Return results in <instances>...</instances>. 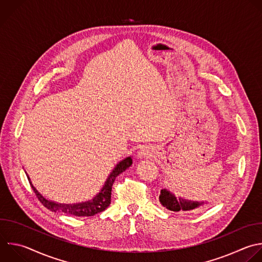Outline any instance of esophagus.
I'll return each mask as SVG.
<instances>
[{
    "label": "esophagus",
    "instance_id": "1",
    "mask_svg": "<svg viewBox=\"0 0 262 262\" xmlns=\"http://www.w3.org/2000/svg\"><path fill=\"white\" fill-rule=\"evenodd\" d=\"M152 155L151 150L148 147H142L138 152V158H148Z\"/></svg>",
    "mask_w": 262,
    "mask_h": 262
}]
</instances>
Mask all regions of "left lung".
<instances>
[{
    "label": "left lung",
    "mask_w": 262,
    "mask_h": 262,
    "mask_svg": "<svg viewBox=\"0 0 262 262\" xmlns=\"http://www.w3.org/2000/svg\"><path fill=\"white\" fill-rule=\"evenodd\" d=\"M159 202L167 210L180 213L194 212L205 205V202H195L185 200L183 198H176L166 189H161L159 194Z\"/></svg>",
    "instance_id": "8db88e82"
}]
</instances>
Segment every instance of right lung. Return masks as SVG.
Returning a JSON list of instances; mask_svg holds the SVG:
<instances>
[{
	"mask_svg": "<svg viewBox=\"0 0 262 262\" xmlns=\"http://www.w3.org/2000/svg\"><path fill=\"white\" fill-rule=\"evenodd\" d=\"M133 164V158L130 156L124 158L120 162L116 164L114 169L111 171L109 175L107 181L105 182V185L103 186L102 190L92 200L89 202H84V203H78V204H58L52 201H49L45 199L33 185L29 175L27 173V177L29 179V182L36 193L38 200L42 203V205L50 210L51 212H59V213H64L67 215H72L76 217H90L94 216L98 213H101L105 211L109 205L111 204V191H112V186L113 183L116 179V177L122 171H124L126 168H128Z\"/></svg>",
	"mask_w": 262,
	"mask_h": 262,
	"instance_id": "add662e5",
	"label": "right lung"
}]
</instances>
